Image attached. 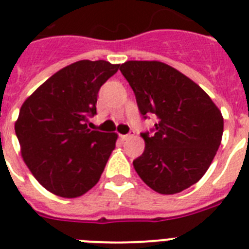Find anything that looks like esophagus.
<instances>
[{"label": "esophagus", "mask_w": 249, "mask_h": 249, "mask_svg": "<svg viewBox=\"0 0 249 249\" xmlns=\"http://www.w3.org/2000/svg\"><path fill=\"white\" fill-rule=\"evenodd\" d=\"M133 133H128V135H121V139L123 140V141H127V140H131L133 137Z\"/></svg>", "instance_id": "34e87169"}]
</instances>
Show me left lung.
Listing matches in <instances>:
<instances>
[{
    "instance_id": "1",
    "label": "left lung",
    "mask_w": 249,
    "mask_h": 249,
    "mask_svg": "<svg viewBox=\"0 0 249 249\" xmlns=\"http://www.w3.org/2000/svg\"><path fill=\"white\" fill-rule=\"evenodd\" d=\"M141 114H156L155 133H142L145 151L136 173L156 193L171 195L207 173L223 136L222 112L196 83L156 60H129L120 67Z\"/></svg>"
}]
</instances>
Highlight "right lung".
I'll list each match as a JSON object with an SVG mask.
<instances>
[{"instance_id":"1","label":"right lung","mask_w":249,"mask_h":249,"mask_svg":"<svg viewBox=\"0 0 249 249\" xmlns=\"http://www.w3.org/2000/svg\"><path fill=\"white\" fill-rule=\"evenodd\" d=\"M120 64L80 60L44 82L15 122L21 155L35 179L61 197H78L99 181L118 135L92 131L99 88Z\"/></svg>"}]
</instances>
